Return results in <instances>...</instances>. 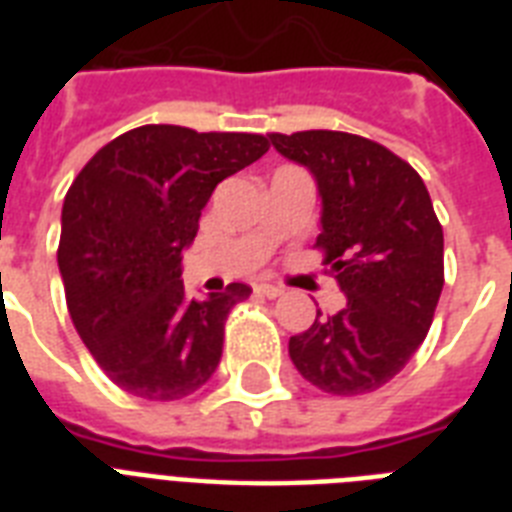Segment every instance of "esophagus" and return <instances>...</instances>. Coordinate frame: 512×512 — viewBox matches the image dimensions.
I'll use <instances>...</instances> for the list:
<instances>
[{
  "label": "esophagus",
  "instance_id": "obj_1",
  "mask_svg": "<svg viewBox=\"0 0 512 512\" xmlns=\"http://www.w3.org/2000/svg\"><path fill=\"white\" fill-rule=\"evenodd\" d=\"M255 292H257V295L268 297V300H276V297L284 295V289L276 287V284H257Z\"/></svg>",
  "mask_w": 512,
  "mask_h": 512
}]
</instances>
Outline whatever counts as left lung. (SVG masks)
Listing matches in <instances>:
<instances>
[{
  "label": "left lung",
  "mask_w": 512,
  "mask_h": 512,
  "mask_svg": "<svg viewBox=\"0 0 512 512\" xmlns=\"http://www.w3.org/2000/svg\"><path fill=\"white\" fill-rule=\"evenodd\" d=\"M268 138L316 180V247L345 295L342 311H319L289 337V358L324 393H372L420 348L444 289V231L428 188L374 140L332 130Z\"/></svg>",
  "instance_id": "obj_1"
}]
</instances>
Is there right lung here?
<instances>
[{"instance_id":"right-lung-1","label":"right lung","mask_w":512,"mask_h":512,"mask_svg":"<svg viewBox=\"0 0 512 512\" xmlns=\"http://www.w3.org/2000/svg\"><path fill=\"white\" fill-rule=\"evenodd\" d=\"M265 151L263 135L146 124L100 148L68 188L58 247L68 313L132 396L177 401L215 374L225 319L252 289L191 300L180 263L217 183Z\"/></svg>"}]
</instances>
